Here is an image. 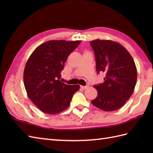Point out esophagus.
Listing matches in <instances>:
<instances>
[{"label": "esophagus", "mask_w": 153, "mask_h": 153, "mask_svg": "<svg viewBox=\"0 0 153 153\" xmlns=\"http://www.w3.org/2000/svg\"><path fill=\"white\" fill-rule=\"evenodd\" d=\"M81 89H83V90H85V89H86L87 87H88V85H86V86H83V85H81Z\"/></svg>", "instance_id": "esophagus-1"}]
</instances>
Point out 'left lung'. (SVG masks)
Returning <instances> with one entry per match:
<instances>
[{"label": "left lung", "instance_id": "left-lung-1", "mask_svg": "<svg viewBox=\"0 0 153 153\" xmlns=\"http://www.w3.org/2000/svg\"><path fill=\"white\" fill-rule=\"evenodd\" d=\"M96 60L97 73H104L102 83L94 85L98 95L91 100L104 111L121 108L131 96L137 82V68L131 56L122 45L109 40L90 42Z\"/></svg>", "mask_w": 153, "mask_h": 153}]
</instances>
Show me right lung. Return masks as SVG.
<instances>
[{
	"mask_svg": "<svg viewBox=\"0 0 153 153\" xmlns=\"http://www.w3.org/2000/svg\"><path fill=\"white\" fill-rule=\"evenodd\" d=\"M81 41H48L35 48L25 64L24 82L30 99L44 113L55 114L70 105L79 85L60 80L68 56Z\"/></svg>",
	"mask_w": 153,
	"mask_h": 153,
	"instance_id": "1",
	"label": "right lung"
}]
</instances>
